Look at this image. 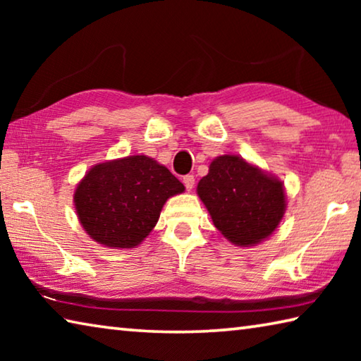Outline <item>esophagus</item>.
Returning a JSON list of instances; mask_svg holds the SVG:
<instances>
[{
    "label": "esophagus",
    "mask_w": 361,
    "mask_h": 361,
    "mask_svg": "<svg viewBox=\"0 0 361 361\" xmlns=\"http://www.w3.org/2000/svg\"><path fill=\"white\" fill-rule=\"evenodd\" d=\"M183 183H185V186H186L188 191H191V189L194 188V183H195L194 175H186L185 178H183Z\"/></svg>",
    "instance_id": "1"
}]
</instances>
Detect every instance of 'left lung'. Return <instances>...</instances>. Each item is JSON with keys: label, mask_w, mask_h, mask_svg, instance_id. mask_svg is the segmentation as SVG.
Instances as JSON below:
<instances>
[{"label": "left lung", "mask_w": 361, "mask_h": 361, "mask_svg": "<svg viewBox=\"0 0 361 361\" xmlns=\"http://www.w3.org/2000/svg\"><path fill=\"white\" fill-rule=\"evenodd\" d=\"M197 195L215 228L234 245L253 247L277 229L286 209L283 183L234 154L213 159Z\"/></svg>", "instance_id": "8db88e82"}]
</instances>
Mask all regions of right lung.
Here are the masks:
<instances>
[{
  "label": "right lung",
  "instance_id": "add662e5",
  "mask_svg": "<svg viewBox=\"0 0 361 361\" xmlns=\"http://www.w3.org/2000/svg\"><path fill=\"white\" fill-rule=\"evenodd\" d=\"M183 191L166 166L140 154L97 164L73 199L89 237L109 248H133L149 235L167 199Z\"/></svg>",
  "mask_w": 361,
  "mask_h": 361
}]
</instances>
